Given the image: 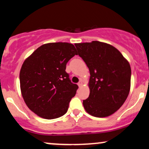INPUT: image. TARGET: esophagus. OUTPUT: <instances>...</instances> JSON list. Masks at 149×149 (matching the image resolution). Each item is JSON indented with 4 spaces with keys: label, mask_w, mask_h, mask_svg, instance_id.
Returning <instances> with one entry per match:
<instances>
[{
    "label": "esophagus",
    "mask_w": 149,
    "mask_h": 149,
    "mask_svg": "<svg viewBox=\"0 0 149 149\" xmlns=\"http://www.w3.org/2000/svg\"><path fill=\"white\" fill-rule=\"evenodd\" d=\"M78 87H79V88H80V87H81L82 85H83V83H82V80H80V81H79V83H78Z\"/></svg>",
    "instance_id": "obj_1"
}]
</instances>
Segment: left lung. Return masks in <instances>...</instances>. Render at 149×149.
Returning a JSON list of instances; mask_svg holds the SVG:
<instances>
[{
    "mask_svg": "<svg viewBox=\"0 0 149 149\" xmlns=\"http://www.w3.org/2000/svg\"><path fill=\"white\" fill-rule=\"evenodd\" d=\"M90 70V95L83 100L87 113L107 117L122 107L130 90V65L113 46L100 41L76 43Z\"/></svg>",
    "mask_w": 149,
    "mask_h": 149,
    "instance_id": "8db88e82",
    "label": "left lung"
}]
</instances>
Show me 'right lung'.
<instances>
[{
  "label": "right lung",
  "instance_id": "1",
  "mask_svg": "<svg viewBox=\"0 0 149 149\" xmlns=\"http://www.w3.org/2000/svg\"><path fill=\"white\" fill-rule=\"evenodd\" d=\"M78 53L69 42H50L36 49L22 64L20 88L31 111L45 119H54L67 112L78 86L69 79L66 65Z\"/></svg>",
  "mask_w": 149,
  "mask_h": 149
}]
</instances>
